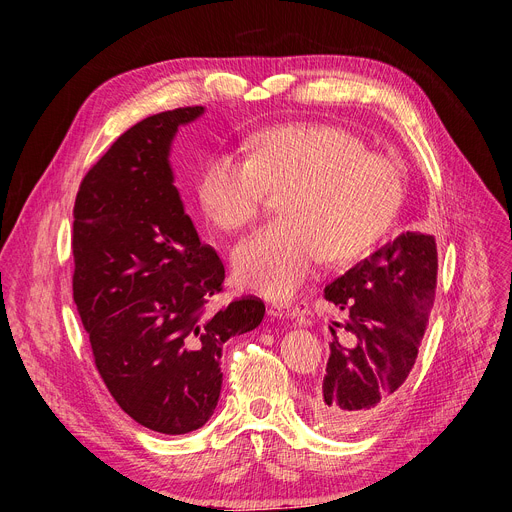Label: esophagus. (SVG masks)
<instances>
[{"instance_id": "obj_1", "label": "esophagus", "mask_w": 512, "mask_h": 512, "mask_svg": "<svg viewBox=\"0 0 512 512\" xmlns=\"http://www.w3.org/2000/svg\"><path fill=\"white\" fill-rule=\"evenodd\" d=\"M274 317H284V319H303V315L307 313V305L305 303H276L270 307V311H267Z\"/></svg>"}]
</instances>
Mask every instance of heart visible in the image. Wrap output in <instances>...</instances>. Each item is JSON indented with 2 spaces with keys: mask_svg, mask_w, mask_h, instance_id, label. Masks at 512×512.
Returning <instances> with one entry per match:
<instances>
[{
  "mask_svg": "<svg viewBox=\"0 0 512 512\" xmlns=\"http://www.w3.org/2000/svg\"><path fill=\"white\" fill-rule=\"evenodd\" d=\"M284 218L247 236L232 253L236 280L267 299H288L313 274L319 255L355 259L392 226L405 180L392 159L369 153L351 130L294 122L251 139V155L207 159L197 197L220 230H240L261 213L270 191Z\"/></svg>",
  "mask_w": 512,
  "mask_h": 512,
  "instance_id": "heart-1",
  "label": "heart"
}]
</instances>
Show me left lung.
I'll use <instances>...</instances> for the list:
<instances>
[{
	"label": "left lung",
	"instance_id": "left-lung-1",
	"mask_svg": "<svg viewBox=\"0 0 512 512\" xmlns=\"http://www.w3.org/2000/svg\"><path fill=\"white\" fill-rule=\"evenodd\" d=\"M436 276V238L402 232L324 288L346 315L342 326L332 321L326 375L311 396L330 432H359L396 398L419 353Z\"/></svg>",
	"mask_w": 512,
	"mask_h": 512
}]
</instances>
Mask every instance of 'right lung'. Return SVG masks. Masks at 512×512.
<instances>
[{
    "label": "right lung",
    "mask_w": 512,
    "mask_h": 512,
    "mask_svg": "<svg viewBox=\"0 0 512 512\" xmlns=\"http://www.w3.org/2000/svg\"><path fill=\"white\" fill-rule=\"evenodd\" d=\"M203 105L149 116L87 172L74 203V303L120 409L159 434L203 427L222 390V346L255 330V297L213 311L224 263L201 245L174 186L178 126Z\"/></svg>",
    "instance_id": "add662e5"
}]
</instances>
